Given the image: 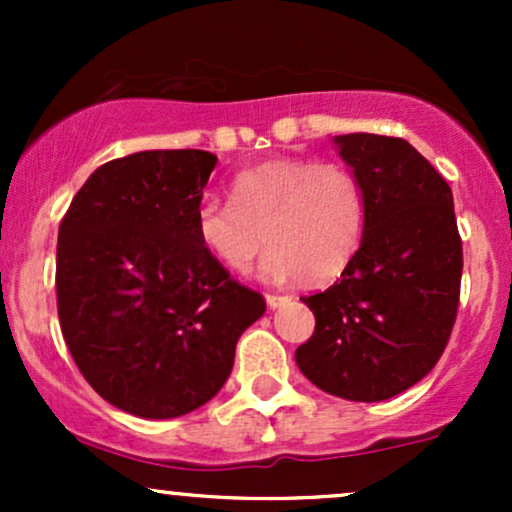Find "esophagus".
Wrapping results in <instances>:
<instances>
[{"label":"esophagus","instance_id":"1","mask_svg":"<svg viewBox=\"0 0 512 512\" xmlns=\"http://www.w3.org/2000/svg\"><path fill=\"white\" fill-rule=\"evenodd\" d=\"M291 301V296H274V293H267V305L269 308H281V305H286Z\"/></svg>","mask_w":512,"mask_h":512}]
</instances>
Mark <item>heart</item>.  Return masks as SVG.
Instances as JSON below:
<instances>
[{"instance_id": "heart-1", "label": "heart", "mask_w": 512, "mask_h": 512, "mask_svg": "<svg viewBox=\"0 0 512 512\" xmlns=\"http://www.w3.org/2000/svg\"><path fill=\"white\" fill-rule=\"evenodd\" d=\"M195 228L204 250L231 272H245L264 245L267 281L313 284L337 279L361 248L366 197L361 182L339 163L274 158L240 170L231 202L204 199Z\"/></svg>"}]
</instances>
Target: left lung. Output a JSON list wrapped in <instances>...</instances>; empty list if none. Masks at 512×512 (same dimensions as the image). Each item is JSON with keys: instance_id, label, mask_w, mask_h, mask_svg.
Returning a JSON list of instances; mask_svg holds the SVG:
<instances>
[{"instance_id": "1", "label": "left lung", "mask_w": 512, "mask_h": 512, "mask_svg": "<svg viewBox=\"0 0 512 512\" xmlns=\"http://www.w3.org/2000/svg\"><path fill=\"white\" fill-rule=\"evenodd\" d=\"M366 197L361 248L342 279L303 296L315 332L296 349L301 373L351 402H383L431 373L460 303L462 240L452 190L409 142L334 137Z\"/></svg>"}]
</instances>
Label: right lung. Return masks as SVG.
I'll return each mask as SVG.
<instances>
[{"instance_id":"right-lung-1","label":"right lung","mask_w":512,"mask_h":512,"mask_svg":"<svg viewBox=\"0 0 512 512\" xmlns=\"http://www.w3.org/2000/svg\"><path fill=\"white\" fill-rule=\"evenodd\" d=\"M219 158L139 151L76 192L57 236V313L88 385L142 419H175L228 380L236 344L264 315L199 243L195 214Z\"/></svg>"}]
</instances>
